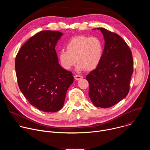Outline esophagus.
Returning <instances> with one entry per match:
<instances>
[{
    "label": "esophagus",
    "mask_w": 150,
    "mask_h": 150,
    "mask_svg": "<svg viewBox=\"0 0 150 150\" xmlns=\"http://www.w3.org/2000/svg\"><path fill=\"white\" fill-rule=\"evenodd\" d=\"M74 78H75V79L76 80L78 81V80H80V79H82V78H83V76H81V75H76L74 76Z\"/></svg>",
    "instance_id": "34e87169"
}]
</instances>
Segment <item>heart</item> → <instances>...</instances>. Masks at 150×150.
Instances as JSON below:
<instances>
[{"label": "heart", "instance_id": "obj_1", "mask_svg": "<svg viewBox=\"0 0 150 150\" xmlns=\"http://www.w3.org/2000/svg\"><path fill=\"white\" fill-rule=\"evenodd\" d=\"M66 48L67 51L62 50L59 54L61 65L66 70L71 69L76 63L78 64V70H94L99 65L103 54L102 42L95 37H75L68 42Z\"/></svg>", "mask_w": 150, "mask_h": 150}]
</instances>
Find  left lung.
Instances as JSON below:
<instances>
[{"mask_svg": "<svg viewBox=\"0 0 150 150\" xmlns=\"http://www.w3.org/2000/svg\"><path fill=\"white\" fill-rule=\"evenodd\" d=\"M105 45L101 60L96 69L86 76L89 97L93 104L101 108L114 105L126 97L133 73L132 52L118 34L98 28Z\"/></svg>", "mask_w": 150, "mask_h": 150, "instance_id": "1", "label": "left lung"}]
</instances>
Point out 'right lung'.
Returning <instances> with one entry per match:
<instances>
[{"instance_id":"1","label":"right lung","mask_w":150,"mask_h":150,"mask_svg":"<svg viewBox=\"0 0 150 150\" xmlns=\"http://www.w3.org/2000/svg\"><path fill=\"white\" fill-rule=\"evenodd\" d=\"M62 35L58 31H41L21 47L15 58L21 91L32 105L45 112L62 108L74 81L72 73L59 65L55 50Z\"/></svg>"}]
</instances>
